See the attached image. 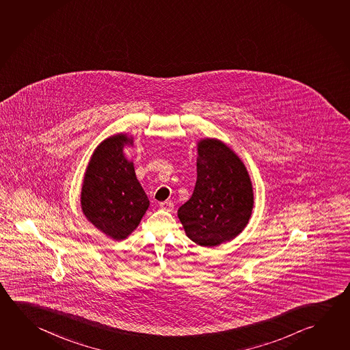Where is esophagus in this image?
Returning a JSON list of instances; mask_svg holds the SVG:
<instances>
[{"label": "esophagus", "mask_w": 350, "mask_h": 350, "mask_svg": "<svg viewBox=\"0 0 350 350\" xmlns=\"http://www.w3.org/2000/svg\"><path fill=\"white\" fill-rule=\"evenodd\" d=\"M160 208L165 211H172L174 205L172 202H162L160 204Z\"/></svg>", "instance_id": "obj_1"}]
</instances>
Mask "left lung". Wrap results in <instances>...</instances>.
<instances>
[{
  "label": "left lung",
  "mask_w": 350,
  "mask_h": 350,
  "mask_svg": "<svg viewBox=\"0 0 350 350\" xmlns=\"http://www.w3.org/2000/svg\"><path fill=\"white\" fill-rule=\"evenodd\" d=\"M252 208L251 178L239 156L220 140L198 142L194 191L178 208L187 236L202 247L231 241L243 231Z\"/></svg>",
  "instance_id": "left-lung-1"
}]
</instances>
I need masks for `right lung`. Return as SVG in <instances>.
Returning <instances> with one entry per match:
<instances>
[{"mask_svg":"<svg viewBox=\"0 0 350 350\" xmlns=\"http://www.w3.org/2000/svg\"><path fill=\"white\" fill-rule=\"evenodd\" d=\"M126 145H133V137L124 134L99 144L81 191V208L87 220L116 241L126 239L135 230L150 205L134 163L124 154Z\"/></svg>","mask_w":350,"mask_h":350,"instance_id":"1","label":"right lung"}]
</instances>
